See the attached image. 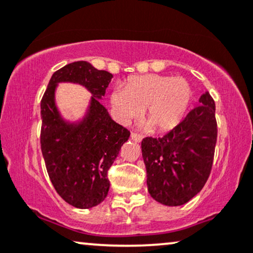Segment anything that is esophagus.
<instances>
[{
  "mask_svg": "<svg viewBox=\"0 0 253 253\" xmlns=\"http://www.w3.org/2000/svg\"><path fill=\"white\" fill-rule=\"evenodd\" d=\"M131 139L134 140V142H140L143 139V134L137 133V132H131Z\"/></svg>",
  "mask_w": 253,
  "mask_h": 253,
  "instance_id": "obj_1",
  "label": "esophagus"
}]
</instances>
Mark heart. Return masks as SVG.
Wrapping results in <instances>:
<instances>
[{"label":"heart","instance_id":"heart-1","mask_svg":"<svg viewBox=\"0 0 253 253\" xmlns=\"http://www.w3.org/2000/svg\"><path fill=\"white\" fill-rule=\"evenodd\" d=\"M192 96L186 79L147 74L130 79L124 88H115L110 101L120 122L127 124L144 109L150 130L167 131L180 123Z\"/></svg>","mask_w":253,"mask_h":253}]
</instances>
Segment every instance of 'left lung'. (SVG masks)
<instances>
[{
  "label": "left lung",
  "mask_w": 253,
  "mask_h": 253,
  "mask_svg": "<svg viewBox=\"0 0 253 253\" xmlns=\"http://www.w3.org/2000/svg\"><path fill=\"white\" fill-rule=\"evenodd\" d=\"M199 102L169 132L142 140L147 189L162 205H185L211 175L217 140L215 102L208 91Z\"/></svg>",
  "instance_id": "left-lung-1"
}]
</instances>
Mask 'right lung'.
<instances>
[{"label":"right lung","mask_w":253,"mask_h":253,"mask_svg":"<svg viewBox=\"0 0 253 253\" xmlns=\"http://www.w3.org/2000/svg\"><path fill=\"white\" fill-rule=\"evenodd\" d=\"M111 78L87 61L72 62L54 72L42 98L41 149L48 176L58 194L77 208H91L107 198L108 170L130 137L100 102ZM58 82L83 84L93 94L81 124H66L58 115L54 103Z\"/></svg>","instance_id":"1"}]
</instances>
